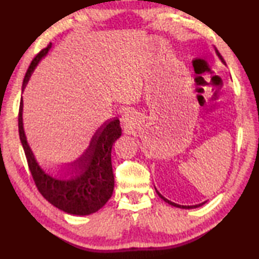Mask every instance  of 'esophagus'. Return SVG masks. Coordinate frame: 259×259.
Wrapping results in <instances>:
<instances>
[{
    "mask_svg": "<svg viewBox=\"0 0 259 259\" xmlns=\"http://www.w3.org/2000/svg\"><path fill=\"white\" fill-rule=\"evenodd\" d=\"M130 119H131V114L129 112H124L123 115H122V121L126 123V122L130 121Z\"/></svg>",
    "mask_w": 259,
    "mask_h": 259,
    "instance_id": "1",
    "label": "esophagus"
}]
</instances>
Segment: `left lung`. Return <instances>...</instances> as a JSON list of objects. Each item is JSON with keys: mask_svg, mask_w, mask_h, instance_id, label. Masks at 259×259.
<instances>
[{"mask_svg": "<svg viewBox=\"0 0 259 259\" xmlns=\"http://www.w3.org/2000/svg\"><path fill=\"white\" fill-rule=\"evenodd\" d=\"M214 50H216V54H217V56L219 57V59L222 60V63H224L225 64V60H224V58H223L222 57V55L219 54V51L216 49V48H214ZM156 193H157V195L160 196V198L162 199V200H164L166 203H169V204H171V205H174V207H177V208H183V209H192V208H198V207H200V205H202L203 203H200V204H195V205H181V204H177V203H174V202H171V201H169L168 199H165L164 196H162L159 192L156 191Z\"/></svg>", "mask_w": 259, "mask_h": 259, "instance_id": "1", "label": "left lung"}]
</instances>
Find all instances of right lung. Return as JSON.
<instances>
[{
    "label": "right lung",
    "instance_id": "add662e5",
    "mask_svg": "<svg viewBox=\"0 0 259 259\" xmlns=\"http://www.w3.org/2000/svg\"><path fill=\"white\" fill-rule=\"evenodd\" d=\"M51 43L32 60L23 81V90L30 75L43 57L50 50ZM18 129L28 168L38 192L48 202L71 214H90L103 207L113 194L114 175L111 152L115 140L121 136L120 121L114 119L104 123L91 140L90 146L73 163L68 164L66 175L71 179H57L41 169L27 144L23 128V99L20 100Z\"/></svg>",
    "mask_w": 259,
    "mask_h": 259
}]
</instances>
